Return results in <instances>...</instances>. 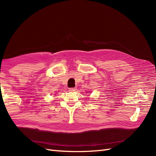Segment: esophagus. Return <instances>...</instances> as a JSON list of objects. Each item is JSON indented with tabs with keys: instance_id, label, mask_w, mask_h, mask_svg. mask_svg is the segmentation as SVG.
<instances>
[{
	"instance_id": "1",
	"label": "esophagus",
	"mask_w": 156,
	"mask_h": 156,
	"mask_svg": "<svg viewBox=\"0 0 156 156\" xmlns=\"http://www.w3.org/2000/svg\"><path fill=\"white\" fill-rule=\"evenodd\" d=\"M69 90L70 91H74L76 90V89L75 87H71V88H69Z\"/></svg>"
}]
</instances>
